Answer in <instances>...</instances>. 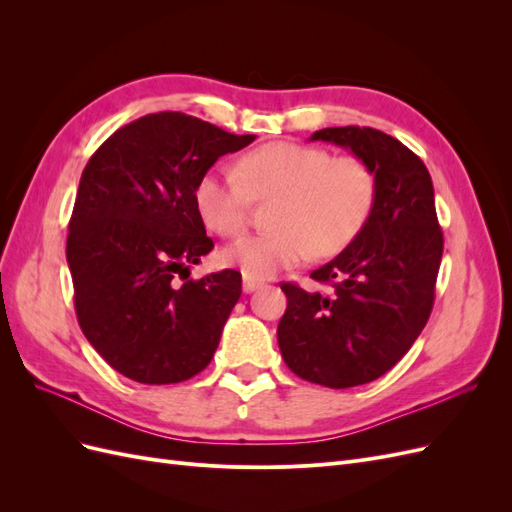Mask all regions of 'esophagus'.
<instances>
[{"mask_svg": "<svg viewBox=\"0 0 512 512\" xmlns=\"http://www.w3.org/2000/svg\"><path fill=\"white\" fill-rule=\"evenodd\" d=\"M260 286V280H254V277L243 275V292H254Z\"/></svg>", "mask_w": 512, "mask_h": 512, "instance_id": "obj_1", "label": "esophagus"}]
</instances>
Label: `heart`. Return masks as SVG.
Segmentation results:
<instances>
[{
    "instance_id": "b5f03b06",
    "label": "heart",
    "mask_w": 512,
    "mask_h": 512,
    "mask_svg": "<svg viewBox=\"0 0 512 512\" xmlns=\"http://www.w3.org/2000/svg\"><path fill=\"white\" fill-rule=\"evenodd\" d=\"M374 194V175L359 158L271 143L245 153L237 170H207L196 183L194 203L211 230L235 237L245 228L254 200L277 198L273 230L243 237L222 252L226 265L262 280L299 265L309 252L331 256L344 250L367 222Z\"/></svg>"
}]
</instances>
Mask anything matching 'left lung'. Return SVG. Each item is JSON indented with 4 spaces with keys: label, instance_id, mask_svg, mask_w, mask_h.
Returning a JSON list of instances; mask_svg holds the SVG:
<instances>
[{
    "label": "left lung",
    "instance_id": "1",
    "mask_svg": "<svg viewBox=\"0 0 512 512\" xmlns=\"http://www.w3.org/2000/svg\"><path fill=\"white\" fill-rule=\"evenodd\" d=\"M309 141L350 149L374 175L376 194L359 235L312 273L331 294L282 284L277 344L299 378L350 389L386 374L421 335L444 239L429 170L404 143L359 126L324 128Z\"/></svg>",
    "mask_w": 512,
    "mask_h": 512
}]
</instances>
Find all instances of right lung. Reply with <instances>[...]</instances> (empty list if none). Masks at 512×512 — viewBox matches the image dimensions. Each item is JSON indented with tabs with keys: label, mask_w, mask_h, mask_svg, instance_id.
<instances>
[{
	"label": "right lung",
	"mask_w": 512,
	"mask_h": 512,
	"mask_svg": "<svg viewBox=\"0 0 512 512\" xmlns=\"http://www.w3.org/2000/svg\"><path fill=\"white\" fill-rule=\"evenodd\" d=\"M254 138L166 111L119 128L89 158L66 245L74 307L87 342L126 378L175 384L211 363L241 273L188 280L213 250L194 190Z\"/></svg>",
	"instance_id": "obj_1"
}]
</instances>
